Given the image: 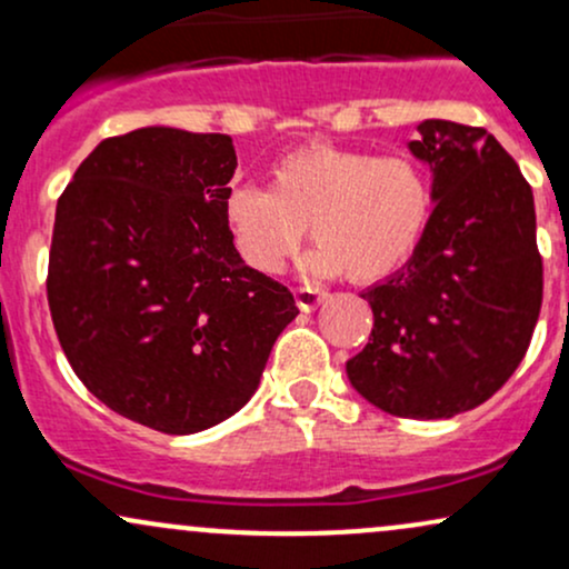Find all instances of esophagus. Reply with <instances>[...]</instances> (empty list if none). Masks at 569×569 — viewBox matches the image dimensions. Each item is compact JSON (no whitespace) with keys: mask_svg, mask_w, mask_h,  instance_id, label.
I'll use <instances>...</instances> for the list:
<instances>
[{"mask_svg":"<svg viewBox=\"0 0 569 569\" xmlns=\"http://www.w3.org/2000/svg\"><path fill=\"white\" fill-rule=\"evenodd\" d=\"M293 297H297L299 310H302V312H312V310H316V307L321 305L323 299H326V291L312 289V286H299V289L293 291Z\"/></svg>","mask_w":569,"mask_h":569,"instance_id":"obj_1","label":"esophagus"}]
</instances>
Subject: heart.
Listing matches in <instances>:
<instances>
[{
  "label": "heart",
  "instance_id": "heart-1",
  "mask_svg": "<svg viewBox=\"0 0 569 569\" xmlns=\"http://www.w3.org/2000/svg\"><path fill=\"white\" fill-rule=\"evenodd\" d=\"M436 181L415 154L307 143L272 162L270 189L243 184L224 200L234 251L251 270L276 276L310 234L307 267L348 272L356 283L396 276L426 243Z\"/></svg>",
  "mask_w": 569,
  "mask_h": 569
}]
</instances>
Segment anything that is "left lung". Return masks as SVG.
Returning <instances> with one entry per match:
<instances>
[{"label": "left lung", "mask_w": 569, "mask_h": 569, "mask_svg": "<svg viewBox=\"0 0 569 569\" xmlns=\"http://www.w3.org/2000/svg\"><path fill=\"white\" fill-rule=\"evenodd\" d=\"M409 141L436 181L426 243L361 297L375 329L348 361L377 409L443 420L492 398L525 358L543 302L532 189L485 128L426 120Z\"/></svg>", "instance_id": "left-lung-1"}]
</instances>
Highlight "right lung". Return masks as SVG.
<instances>
[{"label": "right lung", "mask_w": 569, "mask_h": 569, "mask_svg": "<svg viewBox=\"0 0 569 569\" xmlns=\"http://www.w3.org/2000/svg\"><path fill=\"white\" fill-rule=\"evenodd\" d=\"M224 133L139 128L103 139L63 189L48 305L98 401L160 433L227 420L259 388L291 291L234 251Z\"/></svg>", "instance_id": "add662e5"}]
</instances>
